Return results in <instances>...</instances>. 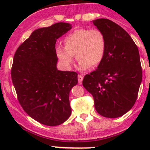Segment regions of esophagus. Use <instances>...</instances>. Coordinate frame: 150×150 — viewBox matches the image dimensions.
<instances>
[{
    "mask_svg": "<svg viewBox=\"0 0 150 150\" xmlns=\"http://www.w3.org/2000/svg\"><path fill=\"white\" fill-rule=\"evenodd\" d=\"M78 84L81 85L82 83L83 82V76L81 74H79V75H78Z\"/></svg>",
    "mask_w": 150,
    "mask_h": 150,
    "instance_id": "obj_1",
    "label": "esophagus"
}]
</instances>
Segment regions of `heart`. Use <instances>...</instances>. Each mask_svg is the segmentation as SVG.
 <instances>
[{"mask_svg":"<svg viewBox=\"0 0 150 150\" xmlns=\"http://www.w3.org/2000/svg\"><path fill=\"white\" fill-rule=\"evenodd\" d=\"M64 47H57L56 54L65 67L72 66L74 56L79 67L86 69L102 63L105 55L107 41L104 33L99 29H79L64 38Z\"/></svg>","mask_w":150,"mask_h":150,"instance_id":"1","label":"heart"}]
</instances>
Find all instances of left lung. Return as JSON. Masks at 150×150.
I'll return each instance as SVG.
<instances>
[{
  "label": "left lung",
  "mask_w": 150,
  "mask_h": 150,
  "mask_svg": "<svg viewBox=\"0 0 150 150\" xmlns=\"http://www.w3.org/2000/svg\"><path fill=\"white\" fill-rule=\"evenodd\" d=\"M93 23L106 37L103 61L85 75L83 86L93 97L96 112L110 118L129 111L137 101L142 80L138 48L128 33L112 21L98 19Z\"/></svg>",
  "instance_id": "8db88e82"
}]
</instances>
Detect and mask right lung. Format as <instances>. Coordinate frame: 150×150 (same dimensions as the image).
Here are the masks:
<instances>
[{"mask_svg": "<svg viewBox=\"0 0 150 150\" xmlns=\"http://www.w3.org/2000/svg\"><path fill=\"white\" fill-rule=\"evenodd\" d=\"M71 28L58 22L35 30L13 56L11 74L18 101L29 116L48 126L63 123L71 115L69 94L78 73L57 69L55 48L57 39Z\"/></svg>", "mask_w": 150, "mask_h": 150, "instance_id": "add662e5", "label": "right lung"}]
</instances>
